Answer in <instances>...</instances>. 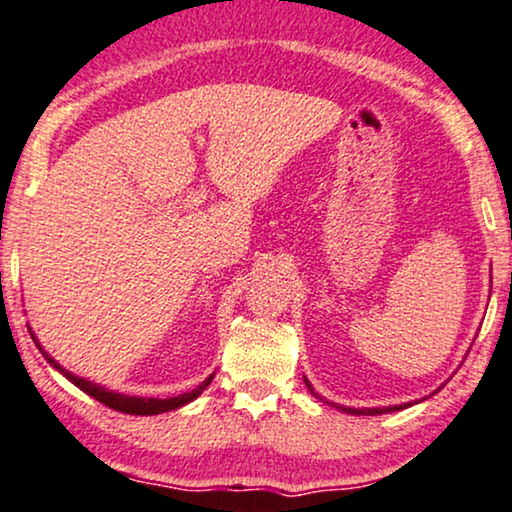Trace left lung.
Masks as SVG:
<instances>
[{
  "label": "left lung",
  "mask_w": 512,
  "mask_h": 512,
  "mask_svg": "<svg viewBox=\"0 0 512 512\" xmlns=\"http://www.w3.org/2000/svg\"><path fill=\"white\" fill-rule=\"evenodd\" d=\"M306 381V378H304ZM306 386H309V390L311 393H314V388H311V383L306 381ZM316 395V393H314ZM407 405H410V402H407ZM407 405H395V407H374V410H354V407H340L342 412H347V414H386V412H395V410H402V407H407Z\"/></svg>",
  "instance_id": "1"
}]
</instances>
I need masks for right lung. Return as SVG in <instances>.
Returning <instances> with one entry per match:
<instances>
[{
    "label": "right lung",
    "instance_id": "obj_1",
    "mask_svg": "<svg viewBox=\"0 0 512 512\" xmlns=\"http://www.w3.org/2000/svg\"><path fill=\"white\" fill-rule=\"evenodd\" d=\"M30 338L35 340V335L30 333ZM35 345L40 347V342L35 340ZM40 352L45 354L47 362H50V364L54 366V369L59 371V374H64L66 378H69L71 383H74L76 388H81L83 393H88L90 398H95L98 402H102V405L112 407V410H117V412H124V414H141V417H146V414H160V412L177 410V407L186 405V402L196 400L198 395H201L203 390H206V388L210 386V381H213V376H215V374H210V376L206 378V381L201 383V386L191 390V393L177 395V398H165V400H160V398H136V395H122V393H114V390L102 388V386H98V383L86 381V378H81V376H74V374H71V371H66L64 366H59L57 362H54V359H52L50 354H47L45 350H42V347H40Z\"/></svg>",
    "mask_w": 512,
    "mask_h": 512
}]
</instances>
